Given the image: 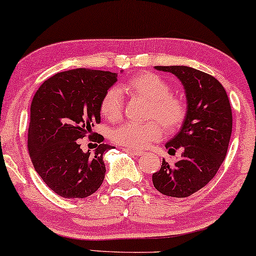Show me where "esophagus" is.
I'll use <instances>...</instances> for the list:
<instances>
[{"instance_id": "esophagus-1", "label": "esophagus", "mask_w": 256, "mask_h": 256, "mask_svg": "<svg viewBox=\"0 0 256 256\" xmlns=\"http://www.w3.org/2000/svg\"><path fill=\"white\" fill-rule=\"evenodd\" d=\"M126 152H130V154H134V156H142V154H144V151H139V150H134V148H124Z\"/></svg>"}]
</instances>
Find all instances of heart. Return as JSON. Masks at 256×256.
Here are the masks:
<instances>
[{
  "mask_svg": "<svg viewBox=\"0 0 256 256\" xmlns=\"http://www.w3.org/2000/svg\"><path fill=\"white\" fill-rule=\"evenodd\" d=\"M122 93L131 96L144 99L148 102L146 118H154L144 124H126L114 128L112 132V140L122 146L142 150L157 140L164 130L172 132L182 125L186 118V108L177 96L170 94V86L166 80L152 73H140L131 76L120 86L112 87L100 102V112L108 122H117L122 118L124 99ZM161 122V126L156 122Z\"/></svg>",
  "mask_w": 256,
  "mask_h": 256,
  "instance_id": "heart-1",
  "label": "heart"
}]
</instances>
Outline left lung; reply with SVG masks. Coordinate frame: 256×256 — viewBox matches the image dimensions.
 Listing matches in <instances>:
<instances>
[{"instance_id": "obj_1", "label": "left lung", "mask_w": 256, "mask_h": 256, "mask_svg": "<svg viewBox=\"0 0 256 256\" xmlns=\"http://www.w3.org/2000/svg\"><path fill=\"white\" fill-rule=\"evenodd\" d=\"M174 74L186 92V113L177 134L166 144L169 154L182 151L174 164L163 160L152 174L158 192L171 197H188L214 178L224 160L232 128L227 92L218 79L188 66H156Z\"/></svg>"}]
</instances>
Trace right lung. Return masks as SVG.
<instances>
[{
    "label": "right lung",
    "mask_w": 256,
    "mask_h": 256,
    "mask_svg": "<svg viewBox=\"0 0 256 256\" xmlns=\"http://www.w3.org/2000/svg\"><path fill=\"white\" fill-rule=\"evenodd\" d=\"M117 79V73L104 70H66L47 79L32 100L29 154L38 176L61 197L85 198L102 184V156L112 146L84 152L79 139L100 122V102ZM92 139L102 142L100 136Z\"/></svg>",
    "instance_id": "add662e5"
}]
</instances>
